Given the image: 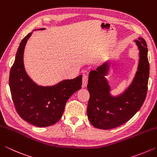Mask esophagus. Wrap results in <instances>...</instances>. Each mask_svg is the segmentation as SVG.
<instances>
[{
    "instance_id": "esophagus-1",
    "label": "esophagus",
    "mask_w": 157,
    "mask_h": 157,
    "mask_svg": "<svg viewBox=\"0 0 157 157\" xmlns=\"http://www.w3.org/2000/svg\"><path fill=\"white\" fill-rule=\"evenodd\" d=\"M88 84V75L86 73L83 74V77H82V87L84 88L87 86Z\"/></svg>"
}]
</instances>
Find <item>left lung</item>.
<instances>
[{
    "mask_svg": "<svg viewBox=\"0 0 157 157\" xmlns=\"http://www.w3.org/2000/svg\"><path fill=\"white\" fill-rule=\"evenodd\" d=\"M135 41L140 50L139 67L132 84L123 94L117 97H112L109 94L110 87L105 78L108 71L107 63L89 73L87 89L90 98L87 116L95 127L110 129L125 123L144 102L150 75L147 47L142 38Z\"/></svg>",
    "mask_w": 157,
    "mask_h": 157,
    "instance_id": "left-lung-1",
    "label": "left lung"
}]
</instances>
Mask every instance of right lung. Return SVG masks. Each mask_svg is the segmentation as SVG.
<instances>
[{
    "mask_svg": "<svg viewBox=\"0 0 157 157\" xmlns=\"http://www.w3.org/2000/svg\"><path fill=\"white\" fill-rule=\"evenodd\" d=\"M31 34L25 36L19 45L10 69L9 84L13 103L21 118L34 126L45 127L60 120L68 98L81 89L82 75L52 86H37L26 74L23 65V51Z\"/></svg>",
    "mask_w": 157,
    "mask_h": 157,
    "instance_id": "right-lung-1",
    "label": "right lung"
}]
</instances>
